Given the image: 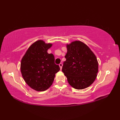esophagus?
Segmentation results:
<instances>
[{
    "label": "esophagus",
    "instance_id": "esophagus-1",
    "mask_svg": "<svg viewBox=\"0 0 120 120\" xmlns=\"http://www.w3.org/2000/svg\"><path fill=\"white\" fill-rule=\"evenodd\" d=\"M62 63H60V64H59V67H60V69L61 70V69H62Z\"/></svg>",
    "mask_w": 120,
    "mask_h": 120
}]
</instances>
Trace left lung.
Here are the masks:
<instances>
[{
	"instance_id": "8db88e82",
	"label": "left lung",
	"mask_w": 120,
	"mask_h": 120,
	"mask_svg": "<svg viewBox=\"0 0 120 120\" xmlns=\"http://www.w3.org/2000/svg\"><path fill=\"white\" fill-rule=\"evenodd\" d=\"M62 71L73 88L82 89L94 82L98 71L97 58L92 50L85 43L79 41L67 45Z\"/></svg>"
}]
</instances>
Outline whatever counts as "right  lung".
<instances>
[{
    "instance_id": "1",
    "label": "right lung",
    "mask_w": 120,
    "mask_h": 120,
    "mask_svg": "<svg viewBox=\"0 0 120 120\" xmlns=\"http://www.w3.org/2000/svg\"><path fill=\"white\" fill-rule=\"evenodd\" d=\"M52 44L38 40L32 44L22 58L21 73L28 86L36 91H44L51 86L55 75L60 70L54 56L47 51Z\"/></svg>"
}]
</instances>
